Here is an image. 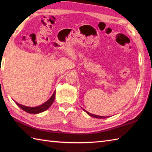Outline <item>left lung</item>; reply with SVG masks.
I'll use <instances>...</instances> for the list:
<instances>
[{
  "instance_id": "8db88e82",
  "label": "left lung",
  "mask_w": 152,
  "mask_h": 152,
  "mask_svg": "<svg viewBox=\"0 0 152 152\" xmlns=\"http://www.w3.org/2000/svg\"><path fill=\"white\" fill-rule=\"evenodd\" d=\"M83 110L87 113V114H88V115H89L90 116H91V117H93V118H100V119H103V118H106V117H104V116H100V115H94V114H90V113H89L88 112H87L86 110H85L84 109H83Z\"/></svg>"
}]
</instances>
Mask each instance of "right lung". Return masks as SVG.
Returning a JSON list of instances; mask_svg holds the SVG:
<instances>
[{"label":"right lung","instance_id":"right-lung-1","mask_svg":"<svg viewBox=\"0 0 152 152\" xmlns=\"http://www.w3.org/2000/svg\"><path fill=\"white\" fill-rule=\"evenodd\" d=\"M55 97H56V91H54L52 96H51L46 102H44V104H42L40 106H36V107H28V106H25L19 104V103H18L17 102H15V101L14 102H15V104L19 106V107H20L23 110H24L25 112L29 113V114H39V113L46 111V110H48L50 107L51 104H53V102L55 100Z\"/></svg>","mask_w":152,"mask_h":152}]
</instances>
